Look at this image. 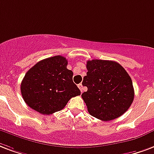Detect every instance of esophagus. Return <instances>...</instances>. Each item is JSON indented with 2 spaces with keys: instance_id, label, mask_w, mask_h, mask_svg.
I'll return each instance as SVG.
<instances>
[{
  "instance_id": "34e87169",
  "label": "esophagus",
  "mask_w": 154,
  "mask_h": 154,
  "mask_svg": "<svg viewBox=\"0 0 154 154\" xmlns=\"http://www.w3.org/2000/svg\"><path fill=\"white\" fill-rule=\"evenodd\" d=\"M78 88L80 89V91H81V92H82L83 91V86H82V83H80V84H78Z\"/></svg>"
}]
</instances>
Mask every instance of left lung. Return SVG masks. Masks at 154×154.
Masks as SVG:
<instances>
[{"mask_svg": "<svg viewBox=\"0 0 154 154\" xmlns=\"http://www.w3.org/2000/svg\"><path fill=\"white\" fill-rule=\"evenodd\" d=\"M87 72L82 94L90 114L100 120L111 121L125 113L134 100V88L129 74L118 63L92 60L86 63Z\"/></svg>", "mask_w": 154, "mask_h": 154, "instance_id": "obj_1", "label": "left lung"}]
</instances>
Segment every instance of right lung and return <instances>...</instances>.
I'll use <instances>...</instances> for the list:
<instances>
[{
	"label": "right lung",
	"mask_w": 154,
	"mask_h": 154,
	"mask_svg": "<svg viewBox=\"0 0 154 154\" xmlns=\"http://www.w3.org/2000/svg\"><path fill=\"white\" fill-rule=\"evenodd\" d=\"M68 60L61 55L36 63L21 82V94L31 109L44 115L60 111L71 98L81 91L72 82L73 72L67 68Z\"/></svg>",
	"instance_id": "obj_1"
}]
</instances>
